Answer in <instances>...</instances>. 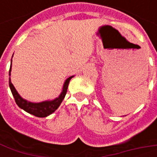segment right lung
Masks as SVG:
<instances>
[{"mask_svg": "<svg viewBox=\"0 0 157 157\" xmlns=\"http://www.w3.org/2000/svg\"><path fill=\"white\" fill-rule=\"evenodd\" d=\"M11 69H12V64H11V66H10L9 75H11ZM72 77L73 76H71V77H69L65 81L64 86H63V90H62L61 94L59 96V98H55L53 101H45V102H38V103L28 102L25 99L22 98L18 94V92H17V90L14 87V86L12 85V82H11V79H9V86L11 88L12 95L14 97L16 103L17 104L19 108H21L24 111L28 112L30 114L36 116V117L44 118V117H47L49 114L53 113L59 107L60 103L63 101V99L65 97V94H66V92H67V88H68L69 82H70V81H71V79Z\"/></svg>", "mask_w": 157, "mask_h": 157, "instance_id": "right-lung-1", "label": "right lung"}]
</instances>
